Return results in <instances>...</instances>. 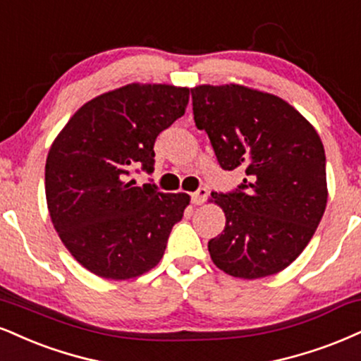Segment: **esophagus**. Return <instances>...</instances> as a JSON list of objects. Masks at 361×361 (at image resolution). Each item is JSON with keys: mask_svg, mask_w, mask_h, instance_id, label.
I'll use <instances>...</instances> for the list:
<instances>
[{"mask_svg": "<svg viewBox=\"0 0 361 361\" xmlns=\"http://www.w3.org/2000/svg\"><path fill=\"white\" fill-rule=\"evenodd\" d=\"M207 197H208V190L207 188H198L197 192L192 195V202L195 203V205H203Z\"/></svg>", "mask_w": 361, "mask_h": 361, "instance_id": "34e87169", "label": "esophagus"}]
</instances>
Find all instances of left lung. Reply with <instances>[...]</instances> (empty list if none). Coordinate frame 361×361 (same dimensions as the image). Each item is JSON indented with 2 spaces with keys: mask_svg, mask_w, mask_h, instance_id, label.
Listing matches in <instances>:
<instances>
[{
  "mask_svg": "<svg viewBox=\"0 0 361 361\" xmlns=\"http://www.w3.org/2000/svg\"><path fill=\"white\" fill-rule=\"evenodd\" d=\"M193 117L224 169H245L237 190L212 192L225 228L208 242L228 276L259 279L289 266L326 208V156L316 129L277 95L249 87L198 85Z\"/></svg>",
  "mask_w": 361,
  "mask_h": 361,
  "instance_id": "8db88e82",
  "label": "left lung"
}]
</instances>
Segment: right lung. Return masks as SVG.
<instances>
[{
	"instance_id": "add662e5",
	"label": "right lung",
	"mask_w": 361,
	"mask_h": 361,
	"mask_svg": "<svg viewBox=\"0 0 361 361\" xmlns=\"http://www.w3.org/2000/svg\"><path fill=\"white\" fill-rule=\"evenodd\" d=\"M190 89L129 84L92 99L51 145L45 195L51 224L87 271L133 279L166 249L190 197L137 186L133 171H154V141L185 114Z\"/></svg>"
}]
</instances>
